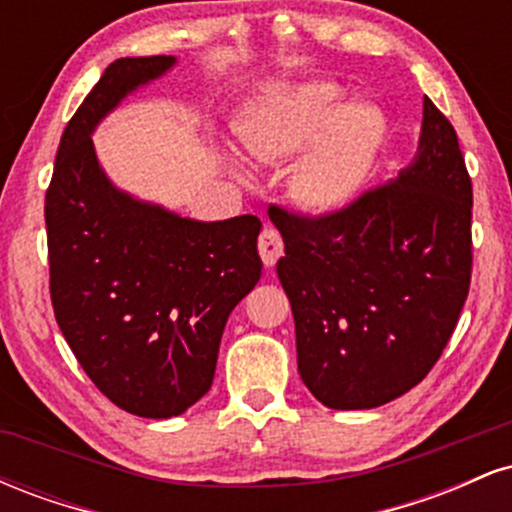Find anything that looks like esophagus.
Masks as SVG:
<instances>
[{"label":"esophagus","instance_id":"esophagus-1","mask_svg":"<svg viewBox=\"0 0 512 512\" xmlns=\"http://www.w3.org/2000/svg\"><path fill=\"white\" fill-rule=\"evenodd\" d=\"M257 248H260V257L267 267H274L276 260L284 255V240H281L279 231L274 228H264L260 233V240H257Z\"/></svg>","mask_w":512,"mask_h":512}]
</instances>
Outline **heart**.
<instances>
[{
    "mask_svg": "<svg viewBox=\"0 0 512 512\" xmlns=\"http://www.w3.org/2000/svg\"><path fill=\"white\" fill-rule=\"evenodd\" d=\"M387 122L370 103H346L332 81L286 88L248 117L240 142L260 161L298 154L293 190L313 209H339L366 185L385 142Z\"/></svg>",
    "mask_w": 512,
    "mask_h": 512,
    "instance_id": "obj_1",
    "label": "heart"
}]
</instances>
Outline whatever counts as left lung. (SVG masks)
<instances>
[{
  "label": "left lung",
  "mask_w": 512,
  "mask_h": 512,
  "mask_svg": "<svg viewBox=\"0 0 512 512\" xmlns=\"http://www.w3.org/2000/svg\"><path fill=\"white\" fill-rule=\"evenodd\" d=\"M296 322L298 373L330 409H373L426 378L472 281V178L455 127L424 98L419 151L346 207H269Z\"/></svg>",
  "instance_id": "obj_1"
}]
</instances>
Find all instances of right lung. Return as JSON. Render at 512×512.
<instances>
[{
  "label": "right lung",
  "mask_w": 512,
  "mask_h": 512,
  "mask_svg": "<svg viewBox=\"0 0 512 512\" xmlns=\"http://www.w3.org/2000/svg\"><path fill=\"white\" fill-rule=\"evenodd\" d=\"M175 57H122L64 127L45 195L50 298L93 385L144 419L190 409L214 383L228 315L262 274L252 214L192 221L105 178L91 132Z\"/></svg>",
  "instance_id": "right-lung-1"
}]
</instances>
